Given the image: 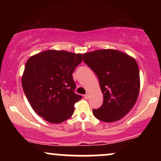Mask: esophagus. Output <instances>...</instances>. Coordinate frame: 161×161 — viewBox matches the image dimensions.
I'll list each match as a JSON object with an SVG mask.
<instances>
[{"label":"esophagus","instance_id":"34e87169","mask_svg":"<svg viewBox=\"0 0 161 161\" xmlns=\"http://www.w3.org/2000/svg\"><path fill=\"white\" fill-rule=\"evenodd\" d=\"M84 98L86 99V100H87V99L89 98V94H85V95H84Z\"/></svg>","mask_w":161,"mask_h":161}]
</instances>
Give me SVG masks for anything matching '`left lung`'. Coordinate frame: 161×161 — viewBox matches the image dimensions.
I'll use <instances>...</instances> for the list:
<instances>
[{
	"instance_id": "8db88e82",
	"label": "left lung",
	"mask_w": 161,
	"mask_h": 161,
	"mask_svg": "<svg viewBox=\"0 0 161 161\" xmlns=\"http://www.w3.org/2000/svg\"><path fill=\"white\" fill-rule=\"evenodd\" d=\"M83 58L97 75L103 94L102 106L93 109L94 116L105 122L121 119L132 109L139 94V69L135 58L112 49L86 53Z\"/></svg>"
}]
</instances>
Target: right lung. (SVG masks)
<instances>
[{
    "instance_id": "obj_1",
    "label": "right lung",
    "mask_w": 161,
    "mask_h": 161,
    "mask_svg": "<svg viewBox=\"0 0 161 161\" xmlns=\"http://www.w3.org/2000/svg\"><path fill=\"white\" fill-rule=\"evenodd\" d=\"M82 54L48 50L30 57L25 64L22 86L31 106L48 122L58 124L74 113L82 97L74 92L75 69Z\"/></svg>"
}]
</instances>
